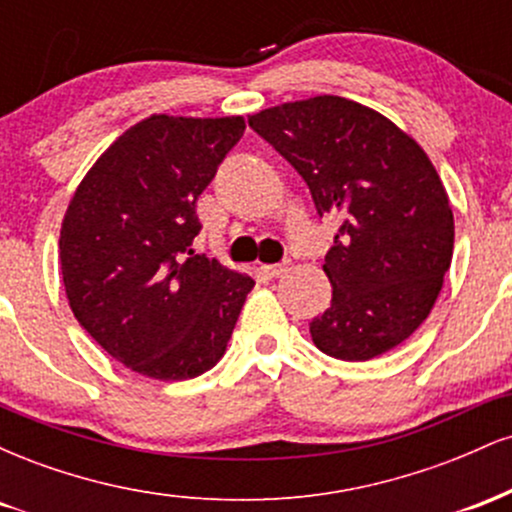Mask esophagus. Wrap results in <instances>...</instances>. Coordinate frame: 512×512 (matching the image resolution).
<instances>
[{"label": "esophagus", "mask_w": 512, "mask_h": 512, "mask_svg": "<svg viewBox=\"0 0 512 512\" xmlns=\"http://www.w3.org/2000/svg\"><path fill=\"white\" fill-rule=\"evenodd\" d=\"M260 272L264 276H269V279H279V276H284L289 272V262H279V264H262Z\"/></svg>", "instance_id": "34e87169"}]
</instances>
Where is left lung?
Returning <instances> with one entry per match:
<instances>
[{
	"instance_id": "left-lung-1",
	"label": "left lung",
	"mask_w": 512,
	"mask_h": 512,
	"mask_svg": "<svg viewBox=\"0 0 512 512\" xmlns=\"http://www.w3.org/2000/svg\"><path fill=\"white\" fill-rule=\"evenodd\" d=\"M308 185L317 214L342 226L325 255L332 305L313 342L342 361L395 349L431 313L450 269L455 219L431 158L373 108L339 96L248 117Z\"/></svg>"
}]
</instances>
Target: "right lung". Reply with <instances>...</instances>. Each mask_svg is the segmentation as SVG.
Wrapping results in <instances>:
<instances>
[{
	"label": "right lung",
	"mask_w": 512,
	"mask_h": 512,
	"mask_svg": "<svg viewBox=\"0 0 512 512\" xmlns=\"http://www.w3.org/2000/svg\"><path fill=\"white\" fill-rule=\"evenodd\" d=\"M245 120L151 115L129 127L76 187L60 264L79 325L134 373L197 378L226 354L255 286L195 255L197 199Z\"/></svg>",
	"instance_id": "1"
}]
</instances>
